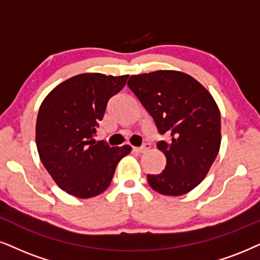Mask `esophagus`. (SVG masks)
I'll list each match as a JSON object with an SVG mask.
<instances>
[{"label":"esophagus","instance_id":"34e87169","mask_svg":"<svg viewBox=\"0 0 260 260\" xmlns=\"http://www.w3.org/2000/svg\"><path fill=\"white\" fill-rule=\"evenodd\" d=\"M150 147H151L150 144H144V145L140 147H133V151H136L138 153H144L146 152L147 150H150Z\"/></svg>","mask_w":260,"mask_h":260}]
</instances>
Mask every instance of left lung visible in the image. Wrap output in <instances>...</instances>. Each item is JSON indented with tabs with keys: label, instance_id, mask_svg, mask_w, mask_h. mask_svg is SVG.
Segmentation results:
<instances>
[{
	"label": "left lung",
	"instance_id": "obj_1",
	"mask_svg": "<svg viewBox=\"0 0 260 260\" xmlns=\"http://www.w3.org/2000/svg\"><path fill=\"white\" fill-rule=\"evenodd\" d=\"M128 87L153 117L160 134L157 149L166 169L147 175L151 188L164 196H182L205 179L221 146V113L211 93L189 74L156 71L132 75Z\"/></svg>",
	"mask_w": 260,
	"mask_h": 260
}]
</instances>
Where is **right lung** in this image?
<instances>
[{"mask_svg":"<svg viewBox=\"0 0 260 260\" xmlns=\"http://www.w3.org/2000/svg\"><path fill=\"white\" fill-rule=\"evenodd\" d=\"M128 75L83 73L58 84L42 102L36 144L43 166L56 185L81 199L109 187L121 158L132 147H110L93 139L108 101L126 85Z\"/></svg>","mask_w":260,"mask_h":260,"instance_id":"add662e5","label":"right lung"}]
</instances>
